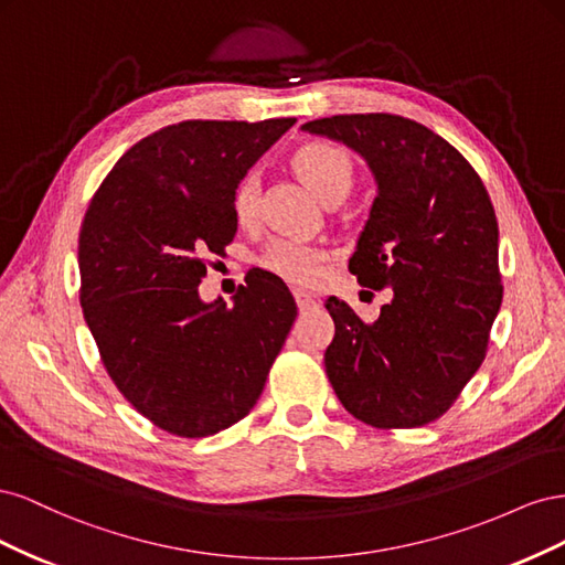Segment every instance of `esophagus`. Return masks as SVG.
<instances>
[{"label": "esophagus", "instance_id": "esophagus-1", "mask_svg": "<svg viewBox=\"0 0 565 565\" xmlns=\"http://www.w3.org/2000/svg\"><path fill=\"white\" fill-rule=\"evenodd\" d=\"M295 299H297V306H299L301 313L303 311H311V309H316V306H318L316 297L309 295V292H303V289H295Z\"/></svg>", "mask_w": 565, "mask_h": 565}]
</instances>
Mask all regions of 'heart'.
I'll return each instance as SVG.
<instances>
[{"label": "heart", "mask_w": 565, "mask_h": 565, "mask_svg": "<svg viewBox=\"0 0 565 565\" xmlns=\"http://www.w3.org/2000/svg\"><path fill=\"white\" fill-rule=\"evenodd\" d=\"M295 172L311 191L328 200H341L353 183V167L344 148L334 143H309L299 148L292 160ZM233 214L237 224H252L259 214V179L256 174H247L235 185L233 193ZM328 252L295 241V237H278L262 254V266L276 276L295 285H316L324 276V264H328Z\"/></svg>", "instance_id": "heart-1"}]
</instances>
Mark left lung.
<instances>
[{
	"instance_id": "8db88e82",
	"label": "left lung",
	"mask_w": 565,
	"mask_h": 565,
	"mask_svg": "<svg viewBox=\"0 0 565 565\" xmlns=\"http://www.w3.org/2000/svg\"><path fill=\"white\" fill-rule=\"evenodd\" d=\"M361 156L377 183L349 270L391 287L374 322L330 297V384L349 413L377 429L438 419L481 367L502 306L498 218L457 148L401 115H334L306 122Z\"/></svg>"
}]
</instances>
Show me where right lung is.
Returning <instances> with one entry per match:
<instances>
[{"mask_svg": "<svg viewBox=\"0 0 565 565\" xmlns=\"http://www.w3.org/2000/svg\"><path fill=\"white\" fill-rule=\"evenodd\" d=\"M297 122L188 119L117 160L79 231V303L110 380L160 429L204 438L241 422L297 318L295 297L254 270L233 306L204 303L210 252L233 241L235 185Z\"/></svg>", "mask_w": 565, "mask_h": 565, "instance_id": "right-lung-1", "label": "right lung"}]
</instances>
